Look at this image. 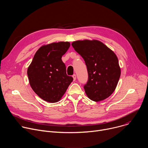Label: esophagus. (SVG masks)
Wrapping results in <instances>:
<instances>
[{
  "mask_svg": "<svg viewBox=\"0 0 148 148\" xmlns=\"http://www.w3.org/2000/svg\"><path fill=\"white\" fill-rule=\"evenodd\" d=\"M73 77L74 81H75V79H76V75L75 74H73Z\"/></svg>",
  "mask_w": 148,
  "mask_h": 148,
  "instance_id": "esophagus-1",
  "label": "esophagus"
}]
</instances>
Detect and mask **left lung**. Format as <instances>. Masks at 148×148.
Returning a JSON list of instances; mask_svg holds the SVG:
<instances>
[{
  "instance_id": "8db88e82",
  "label": "left lung",
  "mask_w": 148,
  "mask_h": 148,
  "mask_svg": "<svg viewBox=\"0 0 148 148\" xmlns=\"http://www.w3.org/2000/svg\"><path fill=\"white\" fill-rule=\"evenodd\" d=\"M71 45L86 62L88 78L84 88L88 97L95 102L107 98L116 88L121 75L115 54L98 40H78Z\"/></svg>"
}]
</instances>
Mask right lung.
<instances>
[{
    "label": "right lung",
    "instance_id": "add662e5",
    "mask_svg": "<svg viewBox=\"0 0 148 148\" xmlns=\"http://www.w3.org/2000/svg\"><path fill=\"white\" fill-rule=\"evenodd\" d=\"M70 46L69 42L53 43L41 47L27 69L30 85L34 92L49 102L58 101L73 81L66 73L61 60Z\"/></svg>",
    "mask_w": 148,
    "mask_h": 148
}]
</instances>
